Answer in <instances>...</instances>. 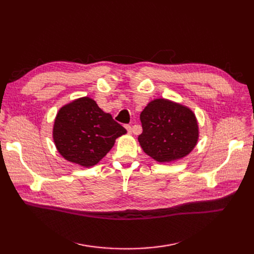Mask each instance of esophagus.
Here are the masks:
<instances>
[{
	"mask_svg": "<svg viewBox=\"0 0 254 254\" xmlns=\"http://www.w3.org/2000/svg\"><path fill=\"white\" fill-rule=\"evenodd\" d=\"M125 128L127 129V131H128L129 133H131V132H132V128H131V126H130V125H126V126H125Z\"/></svg>",
	"mask_w": 254,
	"mask_h": 254,
	"instance_id": "obj_1",
	"label": "esophagus"
}]
</instances>
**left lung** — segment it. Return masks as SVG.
<instances>
[{
  "label": "left lung",
  "mask_w": 254,
  "mask_h": 254,
  "mask_svg": "<svg viewBox=\"0 0 254 254\" xmlns=\"http://www.w3.org/2000/svg\"><path fill=\"white\" fill-rule=\"evenodd\" d=\"M143 132L137 137L146 155L158 162H173L194 149L199 128L194 112L165 98L153 99L141 112Z\"/></svg>",
  "instance_id": "left-lung-1"
}]
</instances>
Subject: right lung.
Here are the masks:
<instances>
[{"mask_svg":"<svg viewBox=\"0 0 254 254\" xmlns=\"http://www.w3.org/2000/svg\"><path fill=\"white\" fill-rule=\"evenodd\" d=\"M126 129L104 112L93 99H75L59 109L53 139L65 160L83 167L97 164L110 151Z\"/></svg>","mask_w":254,"mask_h":254,"instance_id":"obj_1","label":"right lung"}]
</instances>
